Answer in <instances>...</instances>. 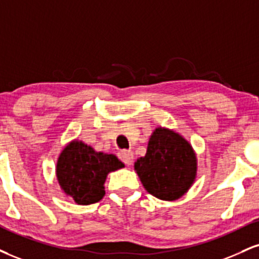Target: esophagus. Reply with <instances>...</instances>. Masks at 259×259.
Masks as SVG:
<instances>
[{"instance_id": "obj_1", "label": "esophagus", "mask_w": 259, "mask_h": 259, "mask_svg": "<svg viewBox=\"0 0 259 259\" xmlns=\"http://www.w3.org/2000/svg\"><path fill=\"white\" fill-rule=\"evenodd\" d=\"M119 159L125 165H132L133 159H134V153L132 151L123 149V151L119 152Z\"/></svg>"}]
</instances>
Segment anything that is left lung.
Segmentation results:
<instances>
[{
  "instance_id": "8db88e82",
  "label": "left lung",
  "mask_w": 259,
  "mask_h": 259,
  "mask_svg": "<svg viewBox=\"0 0 259 259\" xmlns=\"http://www.w3.org/2000/svg\"><path fill=\"white\" fill-rule=\"evenodd\" d=\"M135 170L149 194L161 200H175L192 186L197 158L182 136L158 127L149 139L147 153L135 163Z\"/></svg>"
}]
</instances>
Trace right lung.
<instances>
[{"instance_id":"1","label":"right lung","mask_w":259,"mask_h":259,"mask_svg":"<svg viewBox=\"0 0 259 259\" xmlns=\"http://www.w3.org/2000/svg\"><path fill=\"white\" fill-rule=\"evenodd\" d=\"M123 166L116 155L98 153L83 142L72 141L59 157L57 176L64 192L77 204L89 205L104 198L107 174Z\"/></svg>"}]
</instances>
